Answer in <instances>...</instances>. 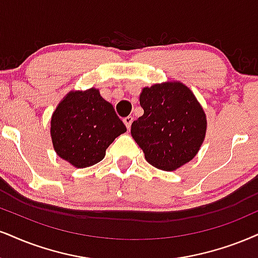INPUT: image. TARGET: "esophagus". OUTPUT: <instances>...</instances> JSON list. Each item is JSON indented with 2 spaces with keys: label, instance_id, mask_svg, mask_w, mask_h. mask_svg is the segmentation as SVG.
I'll return each mask as SVG.
<instances>
[{
  "label": "esophagus",
  "instance_id": "obj_1",
  "mask_svg": "<svg viewBox=\"0 0 258 258\" xmlns=\"http://www.w3.org/2000/svg\"><path fill=\"white\" fill-rule=\"evenodd\" d=\"M133 120H134V117H132V116H128V117H125V118L123 119V122H124V124H125V126H126V129H130V126H132V123H133Z\"/></svg>",
  "mask_w": 258,
  "mask_h": 258
}]
</instances>
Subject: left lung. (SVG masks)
Masks as SVG:
<instances>
[{
	"label": "left lung",
	"instance_id": "1",
	"mask_svg": "<svg viewBox=\"0 0 258 258\" xmlns=\"http://www.w3.org/2000/svg\"><path fill=\"white\" fill-rule=\"evenodd\" d=\"M144 114L132 124V136L146 160L173 171L195 157L206 135L205 111L180 82L146 87L140 95Z\"/></svg>",
	"mask_w": 258,
	"mask_h": 258
}]
</instances>
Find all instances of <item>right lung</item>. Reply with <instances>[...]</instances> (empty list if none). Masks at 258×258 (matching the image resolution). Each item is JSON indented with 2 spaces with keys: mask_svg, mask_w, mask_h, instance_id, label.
Masks as SVG:
<instances>
[{
  "mask_svg": "<svg viewBox=\"0 0 258 258\" xmlns=\"http://www.w3.org/2000/svg\"><path fill=\"white\" fill-rule=\"evenodd\" d=\"M125 132L112 105L95 88L67 95L52 114L50 129L56 153L80 168L103 160L106 148Z\"/></svg>",
  "mask_w": 258,
  "mask_h": 258,
  "instance_id": "add662e5",
  "label": "right lung"
}]
</instances>
